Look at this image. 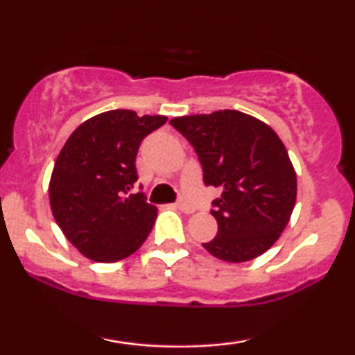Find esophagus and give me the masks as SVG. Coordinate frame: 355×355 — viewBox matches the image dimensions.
<instances>
[{
  "label": "esophagus",
  "instance_id": "1",
  "mask_svg": "<svg viewBox=\"0 0 355 355\" xmlns=\"http://www.w3.org/2000/svg\"><path fill=\"white\" fill-rule=\"evenodd\" d=\"M175 207H177V209L180 211H183V214H193V211H195L193 207L189 205L187 202H177V203H175Z\"/></svg>",
  "mask_w": 355,
  "mask_h": 355
}]
</instances>
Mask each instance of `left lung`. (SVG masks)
Masks as SVG:
<instances>
[{
	"label": "left lung",
	"instance_id": "left-lung-1",
	"mask_svg": "<svg viewBox=\"0 0 355 355\" xmlns=\"http://www.w3.org/2000/svg\"><path fill=\"white\" fill-rule=\"evenodd\" d=\"M170 125L193 146L203 183L218 187L210 214L218 232L202 243L225 262H247L268 250L291 220L297 177L279 135L257 118L218 110L178 116Z\"/></svg>",
	"mask_w": 355,
	"mask_h": 355
}]
</instances>
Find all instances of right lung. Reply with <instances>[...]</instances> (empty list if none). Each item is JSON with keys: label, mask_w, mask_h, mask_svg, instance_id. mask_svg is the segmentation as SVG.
I'll use <instances>...</instances> for the list:
<instances>
[{"label": "right lung", "mask_w": 355, "mask_h": 355, "mask_svg": "<svg viewBox=\"0 0 355 355\" xmlns=\"http://www.w3.org/2000/svg\"><path fill=\"white\" fill-rule=\"evenodd\" d=\"M165 121L164 115L112 110L81 123L61 148L50 182L51 211L88 259L118 262L152 232L157 207L133 191L135 158L141 140Z\"/></svg>", "instance_id": "right-lung-1"}]
</instances>
